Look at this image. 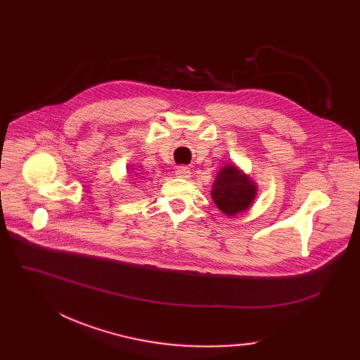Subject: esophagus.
I'll list each match as a JSON object with an SVG mask.
<instances>
[{"label":"esophagus","instance_id":"obj_1","mask_svg":"<svg viewBox=\"0 0 360 360\" xmlns=\"http://www.w3.org/2000/svg\"><path fill=\"white\" fill-rule=\"evenodd\" d=\"M176 175H178V178H190L191 172L186 166H179V167H176Z\"/></svg>","mask_w":360,"mask_h":360}]
</instances>
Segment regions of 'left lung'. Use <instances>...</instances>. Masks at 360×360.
<instances>
[{
	"instance_id": "8db88e82",
	"label": "left lung",
	"mask_w": 360,
	"mask_h": 360,
	"mask_svg": "<svg viewBox=\"0 0 360 360\" xmlns=\"http://www.w3.org/2000/svg\"><path fill=\"white\" fill-rule=\"evenodd\" d=\"M255 194L257 186L233 165L220 170L212 191L214 204L226 216H235L247 210Z\"/></svg>"
}]
</instances>
